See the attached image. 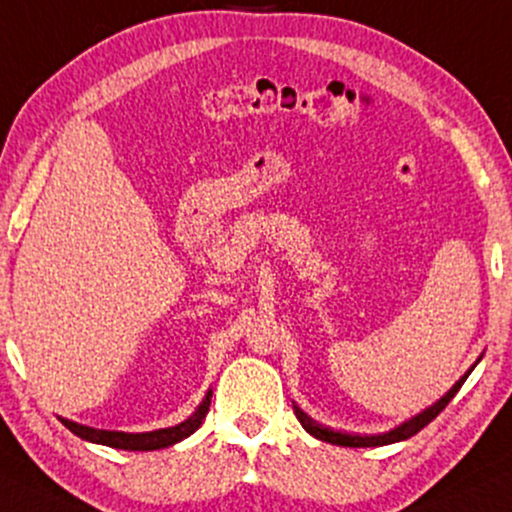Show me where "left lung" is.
Returning a JSON list of instances; mask_svg holds the SVG:
<instances>
[{
  "mask_svg": "<svg viewBox=\"0 0 512 512\" xmlns=\"http://www.w3.org/2000/svg\"><path fill=\"white\" fill-rule=\"evenodd\" d=\"M470 372H472V369H470ZM470 372H467L465 377H460L458 381H455L453 389L448 391L446 396H443L441 400H436V403L432 405V408L422 410L420 415H415V417H412V420H408V422L398 424L396 429H391V432H386V434H348V432H336V429L324 427V424H317L315 420H312V417H307L305 412L300 410V408H295V417H298L300 424H303L305 432H307V434H312V436H315V439H319V441L336 443V446H348V448L386 446V443H396V441H405V439H410V436H415L417 432H420V429L427 427V424L432 422L434 417L439 415V412H441L443 408H446L448 403H451L455 393L460 391V386L465 384V379L470 377Z\"/></svg>",
  "mask_w": 512,
  "mask_h": 512,
  "instance_id": "8db88e82",
  "label": "left lung"
}]
</instances>
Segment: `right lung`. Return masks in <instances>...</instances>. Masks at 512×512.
<instances>
[{
    "instance_id": "right-lung-1",
    "label": "right lung",
    "mask_w": 512,
    "mask_h": 512,
    "mask_svg": "<svg viewBox=\"0 0 512 512\" xmlns=\"http://www.w3.org/2000/svg\"><path fill=\"white\" fill-rule=\"evenodd\" d=\"M209 400H212V391H207L205 400L197 405V410L188 417L186 422L176 424V427L155 429V432H143V434L107 432V429H92V427H85V424L64 420V417H59V420L66 429H71L73 434L80 436V439H85V441L102 443V446H112V448H121V451H159V448L174 446V443L188 439V436L193 434L195 429H200L202 420H205L207 412H209Z\"/></svg>"
}]
</instances>
